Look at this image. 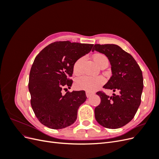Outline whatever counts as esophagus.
I'll list each match as a JSON object with an SVG mask.
<instances>
[{"mask_svg":"<svg viewBox=\"0 0 159 159\" xmlns=\"http://www.w3.org/2000/svg\"><path fill=\"white\" fill-rule=\"evenodd\" d=\"M94 93L93 92H90V91H86V96H87V98H89L91 97V95H93Z\"/></svg>","mask_w":159,"mask_h":159,"instance_id":"esophagus-1","label":"esophagus"}]
</instances>
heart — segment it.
Here are the masks:
<instances>
[{
	"mask_svg": "<svg viewBox=\"0 0 159 159\" xmlns=\"http://www.w3.org/2000/svg\"><path fill=\"white\" fill-rule=\"evenodd\" d=\"M93 60L98 65H100L105 61H108L107 57L103 54H96L93 56ZM83 58L80 57L74 65V71L78 74L81 70V64ZM105 83V79L102 76H83L76 81L75 85L78 89H82L88 91L97 90L101 85Z\"/></svg>",
	"mask_w": 159,
	"mask_h": 159,
	"instance_id": "1",
	"label": "heart"
}]
</instances>
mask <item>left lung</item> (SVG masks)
Listing matches in <instances>:
<instances>
[{
  "mask_svg": "<svg viewBox=\"0 0 159 159\" xmlns=\"http://www.w3.org/2000/svg\"><path fill=\"white\" fill-rule=\"evenodd\" d=\"M94 50L106 56L111 66L112 76L103 88L118 91L111 97L102 91L96 93L101 103L95 108V117L104 127L118 129L131 121L141 104L142 71L133 57L117 45L95 44Z\"/></svg>",
  "mask_w": 159,
  "mask_h": 159,
  "instance_id": "1",
  "label": "left lung"
}]
</instances>
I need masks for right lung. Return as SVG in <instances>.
Listing matches in <instances>:
<instances>
[{
  "instance_id": "add662e5",
  "label": "right lung",
  "mask_w": 159,
  "mask_h": 159,
  "mask_svg": "<svg viewBox=\"0 0 159 159\" xmlns=\"http://www.w3.org/2000/svg\"><path fill=\"white\" fill-rule=\"evenodd\" d=\"M93 44L70 41L55 42L37 55L30 72L28 89L31 105L36 117L44 125L60 129L73 124L78 110L87 97L85 91H73L62 95L73 81L75 62L92 49Z\"/></svg>"
}]
</instances>
